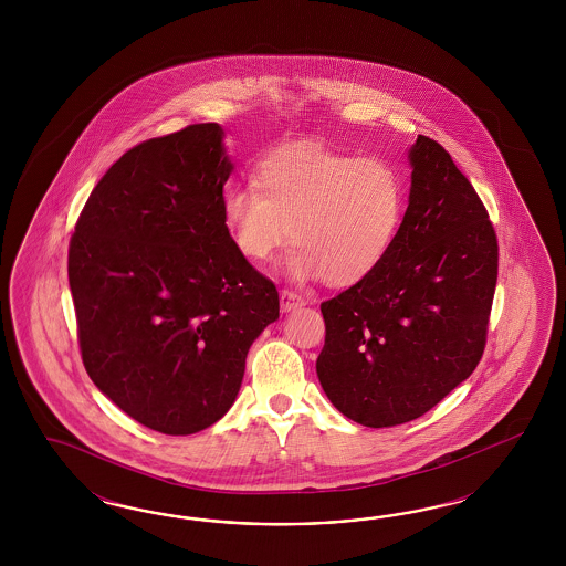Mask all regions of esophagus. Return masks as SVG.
Listing matches in <instances>:
<instances>
[{
  "label": "esophagus",
  "instance_id": "obj_1",
  "mask_svg": "<svg viewBox=\"0 0 566 566\" xmlns=\"http://www.w3.org/2000/svg\"><path fill=\"white\" fill-rule=\"evenodd\" d=\"M303 305H305V298H303V296H298L296 292H280V308H282L284 313H286V311H292V308L303 307Z\"/></svg>",
  "mask_w": 566,
  "mask_h": 566
}]
</instances>
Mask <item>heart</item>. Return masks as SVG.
Returning a JSON list of instances; mask_svg holds the SVG:
<instances>
[{
  "instance_id": "heart-1",
  "label": "heart",
  "mask_w": 566,
  "mask_h": 566,
  "mask_svg": "<svg viewBox=\"0 0 566 566\" xmlns=\"http://www.w3.org/2000/svg\"><path fill=\"white\" fill-rule=\"evenodd\" d=\"M258 189L223 192V223L249 261H268L289 234L284 270L350 286L374 274L395 244L407 190L395 166L317 143H294L259 161Z\"/></svg>"
}]
</instances>
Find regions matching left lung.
Masks as SVG:
<instances>
[{
    "label": "left lung",
    "instance_id": "left-lung-1",
    "mask_svg": "<svg viewBox=\"0 0 566 566\" xmlns=\"http://www.w3.org/2000/svg\"><path fill=\"white\" fill-rule=\"evenodd\" d=\"M409 166V207L388 258L322 303L319 384L365 428L412 421L473 374L496 291V234L471 182L421 135Z\"/></svg>",
    "mask_w": 566,
    "mask_h": 566
}]
</instances>
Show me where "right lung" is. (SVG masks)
I'll use <instances>...</instances> for the list:
<instances>
[{"label":"right lung","instance_id":"obj_1","mask_svg":"<svg viewBox=\"0 0 566 566\" xmlns=\"http://www.w3.org/2000/svg\"><path fill=\"white\" fill-rule=\"evenodd\" d=\"M222 126L140 143L105 171L70 240L69 282L86 374L145 428L189 436L239 396L274 284L223 223L234 170Z\"/></svg>","mask_w":566,"mask_h":566}]
</instances>
